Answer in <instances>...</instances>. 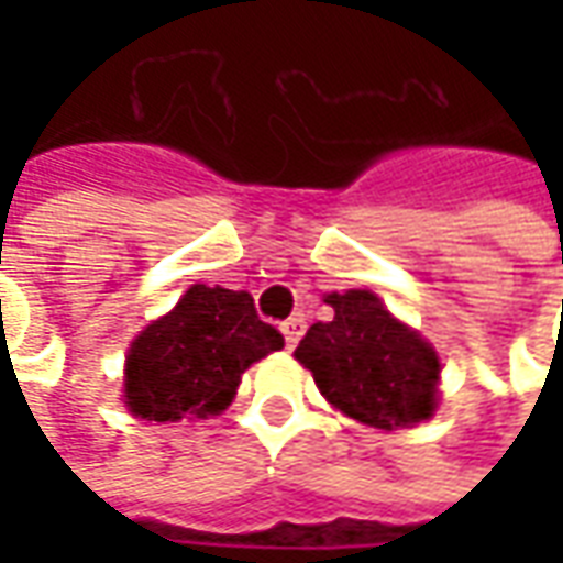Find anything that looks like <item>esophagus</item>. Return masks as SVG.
I'll return each instance as SVG.
<instances>
[{"label":"esophagus","instance_id":"obj_1","mask_svg":"<svg viewBox=\"0 0 563 563\" xmlns=\"http://www.w3.org/2000/svg\"><path fill=\"white\" fill-rule=\"evenodd\" d=\"M280 329H283V334H286V346H289V350H295V346H298V341H301V334H305L307 325H305V319L292 317V319H286Z\"/></svg>","mask_w":563,"mask_h":563}]
</instances>
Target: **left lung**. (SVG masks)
I'll use <instances>...</instances> for the list:
<instances>
[{
  "mask_svg": "<svg viewBox=\"0 0 563 563\" xmlns=\"http://www.w3.org/2000/svg\"><path fill=\"white\" fill-rule=\"evenodd\" d=\"M329 322H313L295 358L313 374L325 401L374 428H404L434 416L440 362L374 292H331Z\"/></svg>",
  "mask_w": 563,
  "mask_h": 563,
  "instance_id": "1",
  "label": "left lung"
}]
</instances>
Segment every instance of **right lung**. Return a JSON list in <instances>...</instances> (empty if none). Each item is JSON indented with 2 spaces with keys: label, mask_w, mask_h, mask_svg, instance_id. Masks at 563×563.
<instances>
[{
  "label": "right lung",
  "mask_w": 563,
  "mask_h": 563,
  "mask_svg": "<svg viewBox=\"0 0 563 563\" xmlns=\"http://www.w3.org/2000/svg\"><path fill=\"white\" fill-rule=\"evenodd\" d=\"M280 346L283 334L258 319L250 292L198 283L132 343L126 407L147 422L220 413L246 367Z\"/></svg>",
  "instance_id": "1"
}]
</instances>
